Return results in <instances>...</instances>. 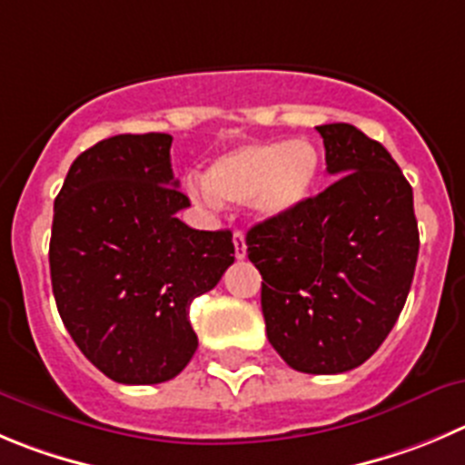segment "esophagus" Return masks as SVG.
Masks as SVG:
<instances>
[{"label": "esophagus", "instance_id": "34e87169", "mask_svg": "<svg viewBox=\"0 0 465 465\" xmlns=\"http://www.w3.org/2000/svg\"><path fill=\"white\" fill-rule=\"evenodd\" d=\"M233 247H236V259H245V254H247L245 233L233 232Z\"/></svg>", "mask_w": 465, "mask_h": 465}]
</instances>
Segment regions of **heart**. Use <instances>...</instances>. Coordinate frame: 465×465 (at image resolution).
<instances>
[{"instance_id": "1", "label": "heart", "mask_w": 465, "mask_h": 465, "mask_svg": "<svg viewBox=\"0 0 465 465\" xmlns=\"http://www.w3.org/2000/svg\"><path fill=\"white\" fill-rule=\"evenodd\" d=\"M321 155L305 140L245 144L220 155L193 194L203 206L250 203L259 218L275 220L298 211L314 194Z\"/></svg>"}]
</instances>
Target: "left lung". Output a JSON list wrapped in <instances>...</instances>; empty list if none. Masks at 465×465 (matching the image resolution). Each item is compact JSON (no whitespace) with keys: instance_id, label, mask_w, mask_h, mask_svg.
Listing matches in <instances>:
<instances>
[{"instance_id":"obj_1","label":"left lung","mask_w":465,"mask_h":465,"mask_svg":"<svg viewBox=\"0 0 465 465\" xmlns=\"http://www.w3.org/2000/svg\"><path fill=\"white\" fill-rule=\"evenodd\" d=\"M323 193L247 232L262 272L272 349L305 374H341L376 353L397 323L418 263L413 188L383 144L351 124L316 125Z\"/></svg>"}]
</instances>
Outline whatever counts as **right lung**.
Returning a JSON list of instances; mask_svg holds the SVG:
<instances>
[{"mask_svg":"<svg viewBox=\"0 0 465 465\" xmlns=\"http://www.w3.org/2000/svg\"><path fill=\"white\" fill-rule=\"evenodd\" d=\"M172 134H116L86 149L54 199L50 277L77 349L107 379L164 383L197 351L190 302L233 263L229 229L176 218L190 199L169 158Z\"/></svg>","mask_w":465,"mask_h":465,"instance_id":"1","label":"right lung"}]
</instances>
